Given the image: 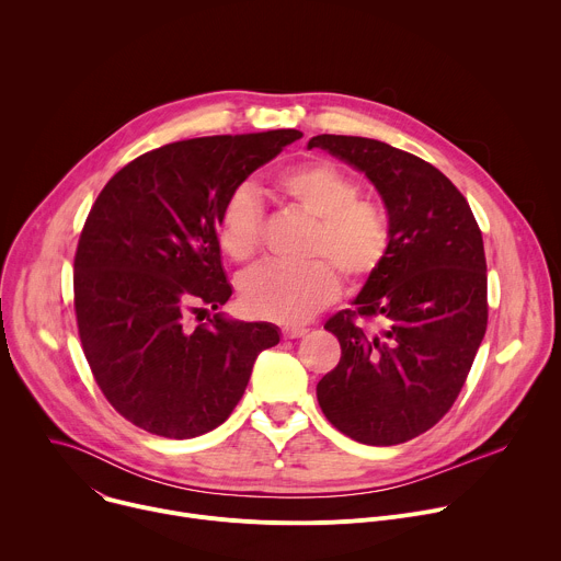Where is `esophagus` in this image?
Here are the masks:
<instances>
[{
	"mask_svg": "<svg viewBox=\"0 0 561 561\" xmlns=\"http://www.w3.org/2000/svg\"><path fill=\"white\" fill-rule=\"evenodd\" d=\"M308 331L306 329H301V327H286V329H282V337L284 340H297V337H304Z\"/></svg>",
	"mask_w": 561,
	"mask_h": 561,
	"instance_id": "esophagus-1",
	"label": "esophagus"
}]
</instances>
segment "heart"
<instances>
[{"label": "heart", "instance_id": "heart-1", "mask_svg": "<svg viewBox=\"0 0 561 561\" xmlns=\"http://www.w3.org/2000/svg\"><path fill=\"white\" fill-rule=\"evenodd\" d=\"M277 195L312 217L301 266L264 264L239 282L244 310L279 324H299L340 293V277L368 279L390 249V219L377 199L359 197L357 180L329 159H306L275 178ZM262 204L251 186H237L217 215V244L232 262H251L262 242Z\"/></svg>", "mask_w": 561, "mask_h": 561}]
</instances>
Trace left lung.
<instances>
[{
	"label": "left lung",
	"mask_w": 561,
	"mask_h": 561,
	"mask_svg": "<svg viewBox=\"0 0 561 561\" xmlns=\"http://www.w3.org/2000/svg\"><path fill=\"white\" fill-rule=\"evenodd\" d=\"M322 148L364 173L388 219L390 249L355 308L327 322L340 364L319 379L327 420L368 446L404 444L455 404L489 322L482 230L455 184L424 159L383 141L317 135ZM377 316L368 334L356 317Z\"/></svg>",
	"instance_id": "1"
}]
</instances>
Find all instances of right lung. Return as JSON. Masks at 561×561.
<instances>
[{
    "instance_id": "right-lung-1",
    "label": "right lung",
    "mask_w": 561,
    "mask_h": 561,
    "mask_svg": "<svg viewBox=\"0 0 561 561\" xmlns=\"http://www.w3.org/2000/svg\"><path fill=\"white\" fill-rule=\"evenodd\" d=\"M293 128L215 135L139 154L95 199L75 253L79 340L111 407L169 439L228 420L277 327L215 312L232 295L217 244L230 191L299 139Z\"/></svg>"
}]
</instances>
